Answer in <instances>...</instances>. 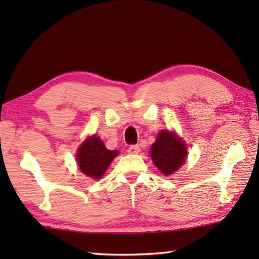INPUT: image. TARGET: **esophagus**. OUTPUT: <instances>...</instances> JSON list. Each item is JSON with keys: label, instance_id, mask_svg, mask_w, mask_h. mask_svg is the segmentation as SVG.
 <instances>
[{"label": "esophagus", "instance_id": "obj_1", "mask_svg": "<svg viewBox=\"0 0 259 259\" xmlns=\"http://www.w3.org/2000/svg\"><path fill=\"white\" fill-rule=\"evenodd\" d=\"M139 152H140V148L138 145H131L128 148V153H130V154H138Z\"/></svg>", "mask_w": 259, "mask_h": 259}]
</instances>
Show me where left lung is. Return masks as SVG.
I'll use <instances>...</instances> for the list:
<instances>
[{"label": "left lung", "mask_w": 259, "mask_h": 259, "mask_svg": "<svg viewBox=\"0 0 259 259\" xmlns=\"http://www.w3.org/2000/svg\"><path fill=\"white\" fill-rule=\"evenodd\" d=\"M186 147L183 140L170 131L157 135L151 147V156L154 164L163 175H171L179 169L186 159Z\"/></svg>", "instance_id": "8db88e82"}]
</instances>
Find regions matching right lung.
Listing matches in <instances>:
<instances>
[{"label":"right lung","mask_w":259,"mask_h":259,"mask_svg":"<svg viewBox=\"0 0 259 259\" xmlns=\"http://www.w3.org/2000/svg\"><path fill=\"white\" fill-rule=\"evenodd\" d=\"M116 155V151L107 150L99 137L93 136L80 146L76 156L81 171L87 176L98 179L105 174Z\"/></svg>","instance_id":"1"}]
</instances>
